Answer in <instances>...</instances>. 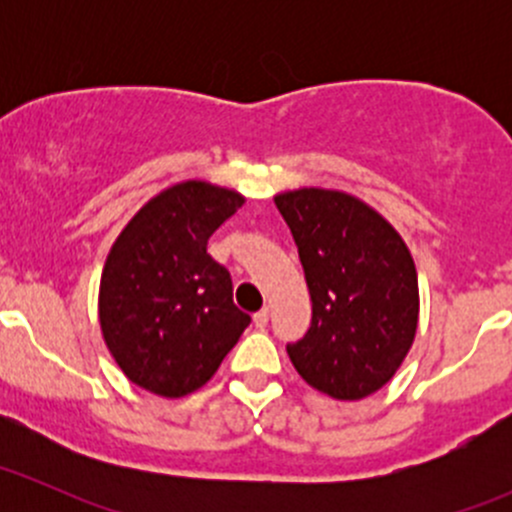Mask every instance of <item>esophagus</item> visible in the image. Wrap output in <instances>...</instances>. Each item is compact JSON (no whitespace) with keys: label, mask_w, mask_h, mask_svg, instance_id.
I'll list each match as a JSON object with an SVG mask.
<instances>
[{"label":"esophagus","mask_w":512,"mask_h":512,"mask_svg":"<svg viewBox=\"0 0 512 512\" xmlns=\"http://www.w3.org/2000/svg\"><path fill=\"white\" fill-rule=\"evenodd\" d=\"M267 319H270V307L260 309V312H257V314H255V327H257V329L267 327Z\"/></svg>","instance_id":"esophagus-1"}]
</instances>
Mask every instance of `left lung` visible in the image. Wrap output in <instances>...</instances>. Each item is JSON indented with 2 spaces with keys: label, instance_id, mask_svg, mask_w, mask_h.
Segmentation results:
<instances>
[{
  "label": "left lung",
  "instance_id": "left-lung-1",
  "mask_svg": "<svg viewBox=\"0 0 512 512\" xmlns=\"http://www.w3.org/2000/svg\"><path fill=\"white\" fill-rule=\"evenodd\" d=\"M297 242L312 327L287 354L312 389L359 401L389 384L418 329L411 250L381 213L352 193L297 188L275 195Z\"/></svg>",
  "mask_w": 512,
  "mask_h": 512
}]
</instances>
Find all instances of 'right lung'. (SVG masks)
Returning <instances> with one entry per match:
<instances>
[{"label":"right lung","mask_w":512,"mask_h":512,"mask_svg":"<svg viewBox=\"0 0 512 512\" xmlns=\"http://www.w3.org/2000/svg\"><path fill=\"white\" fill-rule=\"evenodd\" d=\"M245 205L232 188L190 178L153 195L108 250L98 324L108 354L141 389L180 399L208 384L250 317L208 240Z\"/></svg>","instance_id":"right-lung-1"}]
</instances>
